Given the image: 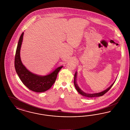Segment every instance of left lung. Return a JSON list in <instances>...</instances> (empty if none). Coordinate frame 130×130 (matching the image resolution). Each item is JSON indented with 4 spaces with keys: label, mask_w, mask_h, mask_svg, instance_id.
<instances>
[{
    "label": "left lung",
    "mask_w": 130,
    "mask_h": 130,
    "mask_svg": "<svg viewBox=\"0 0 130 130\" xmlns=\"http://www.w3.org/2000/svg\"><path fill=\"white\" fill-rule=\"evenodd\" d=\"M76 72L75 73V74H74V86L75 87L77 91L80 94H81L82 95L84 96H86L87 98H94V97H99V96H102L105 93H107L111 88V87L112 86V85H113V84L115 83V82H114L113 83V84H112L111 85V86H110V87H109L108 88H107L106 90H104V91L102 92H100V93H92V94H91V93H84V92H83L78 87V86H77V84H76Z\"/></svg>",
    "instance_id": "obj_1"
}]
</instances>
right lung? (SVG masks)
Masks as SVG:
<instances>
[{"instance_id":"obj_1","label":"right lung","mask_w":130,"mask_h":130,"mask_svg":"<svg viewBox=\"0 0 130 130\" xmlns=\"http://www.w3.org/2000/svg\"><path fill=\"white\" fill-rule=\"evenodd\" d=\"M24 32L19 39L14 58V67L22 83L30 90L41 93L46 91L52 86L56 81L58 73L63 66H60L45 76H39L29 72L22 64L20 57V51Z\"/></svg>"}]
</instances>
